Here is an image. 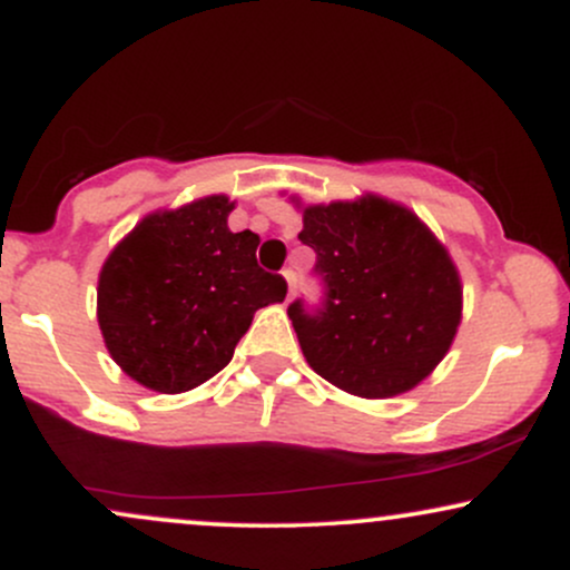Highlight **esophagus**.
Here are the masks:
<instances>
[{
    "label": "esophagus",
    "instance_id": "esophagus-1",
    "mask_svg": "<svg viewBox=\"0 0 570 570\" xmlns=\"http://www.w3.org/2000/svg\"><path fill=\"white\" fill-rule=\"evenodd\" d=\"M284 278H286V286H289V297L294 294V286H297V281H294V271H289V267H286L284 271Z\"/></svg>",
    "mask_w": 570,
    "mask_h": 570
}]
</instances>
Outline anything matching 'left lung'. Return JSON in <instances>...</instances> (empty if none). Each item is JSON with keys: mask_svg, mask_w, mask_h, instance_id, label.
<instances>
[{"mask_svg": "<svg viewBox=\"0 0 570 570\" xmlns=\"http://www.w3.org/2000/svg\"><path fill=\"white\" fill-rule=\"evenodd\" d=\"M299 240L316 252V307L289 318L307 364L353 396L415 389L442 362L461 324V278L448 248L415 214L367 195L307 206Z\"/></svg>", "mask_w": 570, "mask_h": 570, "instance_id": "left-lung-1", "label": "left lung"}]
</instances>
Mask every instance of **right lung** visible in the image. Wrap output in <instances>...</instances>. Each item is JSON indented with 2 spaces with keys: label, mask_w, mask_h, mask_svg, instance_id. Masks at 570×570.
Wrapping results in <instances>:
<instances>
[{
  "label": "right lung",
  "mask_w": 570,
  "mask_h": 570,
  "mask_svg": "<svg viewBox=\"0 0 570 570\" xmlns=\"http://www.w3.org/2000/svg\"><path fill=\"white\" fill-rule=\"evenodd\" d=\"M235 203L208 195L144 217L98 276V326L126 375L181 394L233 358L254 313L284 303L286 281L257 265L259 235L230 233Z\"/></svg>",
  "instance_id": "right-lung-1"
}]
</instances>
